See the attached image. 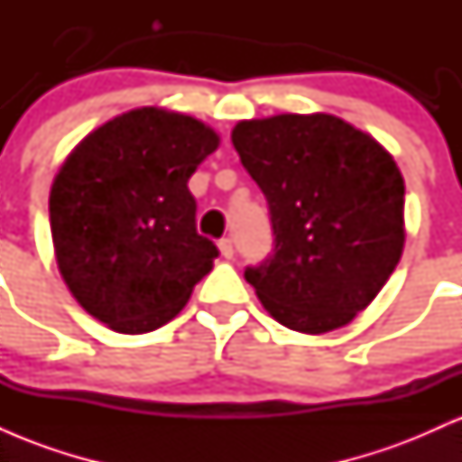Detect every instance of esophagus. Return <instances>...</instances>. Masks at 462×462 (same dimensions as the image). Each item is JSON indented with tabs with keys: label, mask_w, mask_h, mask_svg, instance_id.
<instances>
[{
	"label": "esophagus",
	"mask_w": 462,
	"mask_h": 462,
	"mask_svg": "<svg viewBox=\"0 0 462 462\" xmlns=\"http://www.w3.org/2000/svg\"><path fill=\"white\" fill-rule=\"evenodd\" d=\"M219 249H221V256H226V258L235 256V245H232V238H221Z\"/></svg>",
	"instance_id": "1"
}]
</instances>
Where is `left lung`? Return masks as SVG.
Masks as SVG:
<instances>
[{
	"label": "left lung",
	"mask_w": 462,
	"mask_h": 462,
	"mask_svg": "<svg viewBox=\"0 0 462 462\" xmlns=\"http://www.w3.org/2000/svg\"><path fill=\"white\" fill-rule=\"evenodd\" d=\"M232 143L263 190L273 249L245 280L291 330L346 326L404 249V180L391 153L332 115L241 121Z\"/></svg>",
	"instance_id": "8db88e82"
}]
</instances>
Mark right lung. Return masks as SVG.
Instances as JSON below:
<instances>
[{
  "instance_id": "obj_1",
  "label": "right lung",
  "mask_w": 462,
  "mask_h": 462,
  "mask_svg": "<svg viewBox=\"0 0 462 462\" xmlns=\"http://www.w3.org/2000/svg\"><path fill=\"white\" fill-rule=\"evenodd\" d=\"M219 145L193 116L136 108L87 136L50 193L62 278L84 310L124 334L171 321L219 249L198 235L189 178Z\"/></svg>"
}]
</instances>
